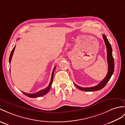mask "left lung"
I'll list each match as a JSON object with an SVG mask.
<instances>
[{
	"label": "left lung",
	"instance_id": "8db88e82",
	"mask_svg": "<svg viewBox=\"0 0 125 125\" xmlns=\"http://www.w3.org/2000/svg\"><path fill=\"white\" fill-rule=\"evenodd\" d=\"M102 36L103 39H104L106 48V51H107V61L108 64V71L107 75H106V77L103 79L98 85H97L93 87H82L77 85L76 84H75L74 83L75 85L76 86L79 90L84 91H87V92H90V91H95L101 90L102 88L104 87L105 86V85L107 84L109 81L110 80L112 75L113 74L115 68V62L113 56H112V48L111 46V44L109 43L108 40L106 38V36L104 34H103Z\"/></svg>",
	"mask_w": 125,
	"mask_h": 125
}]
</instances>
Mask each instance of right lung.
I'll return each mask as SVG.
<instances>
[{
    "label": "right lung",
    "mask_w": 125,
    "mask_h": 125,
    "mask_svg": "<svg viewBox=\"0 0 125 125\" xmlns=\"http://www.w3.org/2000/svg\"><path fill=\"white\" fill-rule=\"evenodd\" d=\"M15 49V46L14 47V48L13 49V50H12V51H11V53H10V59H9V62H10V63L11 62L12 56H13V54L14 53ZM56 66L54 67V68L53 69V71H52V75H51V81H50V84L48 86V87H47L46 88H45V89L39 91V92H36L35 93H32V94L26 93H25V92H22V93L24 94V95H26L27 96L30 97V98H38V97L41 96L42 95H45V94H47L49 92V91L50 87H51V84H52V83L53 78L54 71V70H55V69H56Z\"/></svg>",
    "instance_id": "1"
}]
</instances>
